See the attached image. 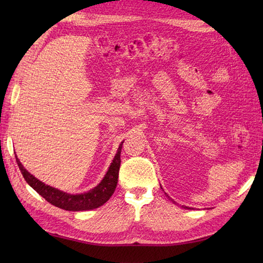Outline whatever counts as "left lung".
Returning <instances> with one entry per match:
<instances>
[{
    "mask_svg": "<svg viewBox=\"0 0 263 263\" xmlns=\"http://www.w3.org/2000/svg\"><path fill=\"white\" fill-rule=\"evenodd\" d=\"M167 197H168V195H167ZM168 198H170V197H168ZM170 199H171V198H170ZM172 201H173V200H172ZM173 202H174V201H173ZM183 208H185V209H189V208H187V206H184V205H183Z\"/></svg>",
    "mask_w": 263,
    "mask_h": 263,
    "instance_id": "8db88e82",
    "label": "left lung"
}]
</instances>
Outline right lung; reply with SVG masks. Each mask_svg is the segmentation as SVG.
<instances>
[{
  "mask_svg": "<svg viewBox=\"0 0 263 263\" xmlns=\"http://www.w3.org/2000/svg\"><path fill=\"white\" fill-rule=\"evenodd\" d=\"M122 143L120 144L119 149H117L115 157L113 161H111L109 168L107 173H106V175L102 180V182H100L96 187L91 189L90 191L81 194H70L47 185V184L37 180L35 176L31 175L30 173L22 166L20 160L16 158V156L15 159L26 182L29 184L37 193L41 194L47 202L52 203L55 206H59L61 209L69 211L92 210L98 208L100 205H103L105 202H107L115 191L121 165Z\"/></svg>",
  "mask_w": 263,
  "mask_h": 263,
  "instance_id": "1",
  "label": "right lung"
}]
</instances>
